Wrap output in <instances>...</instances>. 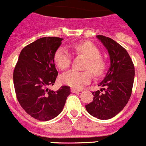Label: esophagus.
<instances>
[{
    "label": "esophagus",
    "instance_id": "34e87169",
    "mask_svg": "<svg viewBox=\"0 0 146 146\" xmlns=\"http://www.w3.org/2000/svg\"><path fill=\"white\" fill-rule=\"evenodd\" d=\"M81 92V89H74V88H72L71 89V92L73 93H77V92Z\"/></svg>",
    "mask_w": 146,
    "mask_h": 146
}]
</instances>
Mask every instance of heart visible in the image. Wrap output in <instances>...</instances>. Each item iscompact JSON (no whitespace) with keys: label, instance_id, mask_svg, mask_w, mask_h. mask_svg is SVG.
Returning a JSON list of instances; mask_svg holds the SVG:
<instances>
[{"label":"heart","instance_id":"heart-1","mask_svg":"<svg viewBox=\"0 0 146 146\" xmlns=\"http://www.w3.org/2000/svg\"><path fill=\"white\" fill-rule=\"evenodd\" d=\"M72 48L76 54L83 55L88 59L86 68L91 70L94 76H100L104 73L106 63L100 57V51L95 45L91 42L84 41L73 45ZM54 61L59 69L65 70L71 63V56L67 48L60 47L55 52ZM92 77V73L89 70L78 71L72 70L64 73L60 80L64 84L75 89H81L90 82Z\"/></svg>","mask_w":146,"mask_h":146}]
</instances>
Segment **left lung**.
Masks as SVG:
<instances>
[{"label": "left lung", "instance_id": "8db88e82", "mask_svg": "<svg viewBox=\"0 0 146 146\" xmlns=\"http://www.w3.org/2000/svg\"><path fill=\"white\" fill-rule=\"evenodd\" d=\"M109 54L111 65L100 90L93 92L92 102L86 105L89 114L102 120L111 119L123 110L130 98L135 78V67L124 47L110 38L97 35Z\"/></svg>", "mask_w": 146, "mask_h": 146}]
</instances>
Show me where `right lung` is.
<instances>
[{
  "label": "right lung",
  "mask_w": 146,
  "mask_h": 146,
  "mask_svg": "<svg viewBox=\"0 0 146 146\" xmlns=\"http://www.w3.org/2000/svg\"><path fill=\"white\" fill-rule=\"evenodd\" d=\"M63 38H40L22 48L13 74L16 95L25 112L39 121H48L62 112L70 88L48 89L58 75L54 57Z\"/></svg>",
  "instance_id": "right-lung-1"
}]
</instances>
